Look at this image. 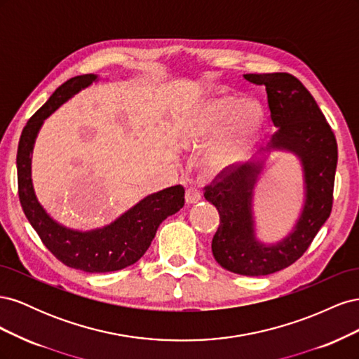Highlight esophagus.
I'll list each match as a JSON object with an SVG mask.
<instances>
[{
	"mask_svg": "<svg viewBox=\"0 0 359 359\" xmlns=\"http://www.w3.org/2000/svg\"><path fill=\"white\" fill-rule=\"evenodd\" d=\"M199 199H201V191L198 189H194V187H187V190H186V202H187V205L196 203V202H199Z\"/></svg>",
	"mask_w": 359,
	"mask_h": 359,
	"instance_id": "esophagus-1",
	"label": "esophagus"
}]
</instances>
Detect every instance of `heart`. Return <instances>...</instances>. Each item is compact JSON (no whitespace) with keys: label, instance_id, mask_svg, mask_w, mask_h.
Masks as SVG:
<instances>
[{"label":"heart","instance_id":"1","mask_svg":"<svg viewBox=\"0 0 359 359\" xmlns=\"http://www.w3.org/2000/svg\"><path fill=\"white\" fill-rule=\"evenodd\" d=\"M262 123V111L253 100H238L233 95H220L201 102L190 114L184 136L198 145L223 132L210 151V168L222 169L236 163L244 154Z\"/></svg>","mask_w":359,"mask_h":359}]
</instances>
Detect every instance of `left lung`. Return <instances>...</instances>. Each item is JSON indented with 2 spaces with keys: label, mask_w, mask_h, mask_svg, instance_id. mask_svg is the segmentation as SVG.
<instances>
[{
  "label": "left lung",
  "mask_w": 359,
  "mask_h": 359,
  "mask_svg": "<svg viewBox=\"0 0 359 359\" xmlns=\"http://www.w3.org/2000/svg\"><path fill=\"white\" fill-rule=\"evenodd\" d=\"M244 78L264 85L271 119L277 127L269 149L298 156L304 172L306 201L293 231L277 244L256 240L253 190L264 160L224 168L210 186L205 199L220 214L212 238V255L224 269L240 276H268L292 265L306 253L332 210L337 169V140L316 100L289 73H248Z\"/></svg>",
  "instance_id": "1"
}]
</instances>
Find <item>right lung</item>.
<instances>
[{
    "instance_id": "add662e5",
    "label": "right lung",
    "mask_w": 359,
    "mask_h": 359,
    "mask_svg": "<svg viewBox=\"0 0 359 359\" xmlns=\"http://www.w3.org/2000/svg\"><path fill=\"white\" fill-rule=\"evenodd\" d=\"M95 79V74L74 76L28 119L18 145V193L27 219L41 243L64 265L85 273H111L133 265L145 255L160 223L184 206V187L172 186L149 194L114 223L88 232L69 229L43 210L31 181V154L39 130L52 112Z\"/></svg>"
}]
</instances>
